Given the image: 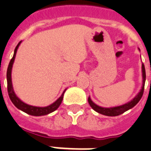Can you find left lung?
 Here are the masks:
<instances>
[{
    "instance_id": "8db88e82",
    "label": "left lung",
    "mask_w": 151,
    "mask_h": 151,
    "mask_svg": "<svg viewBox=\"0 0 151 151\" xmlns=\"http://www.w3.org/2000/svg\"><path fill=\"white\" fill-rule=\"evenodd\" d=\"M142 86L141 90L139 93L137 94L136 96H134V98L132 99V101L127 102V103L124 104L123 105L116 107H112V108H103V107L98 106L97 104L93 103L90 97H88V101L89 105L91 108L93 109L94 111H96V112H98L100 114L104 115V116H119L124 112H125L127 110L132 109L133 107L136 105L137 104L139 103V101H140V99L142 98V94L144 92V86L145 81H146V70H145V66L142 63Z\"/></svg>"
}]
</instances>
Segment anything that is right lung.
<instances>
[{"mask_svg":"<svg viewBox=\"0 0 151 151\" xmlns=\"http://www.w3.org/2000/svg\"><path fill=\"white\" fill-rule=\"evenodd\" d=\"M21 41L18 43L16 48H15L14 50V55H13V57L10 61V63L9 64V66H8V70H7V84H8V93H9V98L11 100V101L13 103L15 106L17 107V109L21 110V111H24L28 115H31V116H45V115H47L49 113H51L54 111H55L56 109L60 106L61 103L63 101V95H64V93L65 92V89L64 90V92L62 94V96L58 99L57 101H55L54 103L51 104L50 105L47 107H35V106H32V105H29V104H27L24 103L23 101H20L18 97L17 96L16 93H15L14 90H13V87H12V65H13V63H14L15 57H16V55H17V49L19 47V44H20Z\"/></svg>","mask_w":151,"mask_h":151,"instance_id":"1","label":"right lung"}]
</instances>
